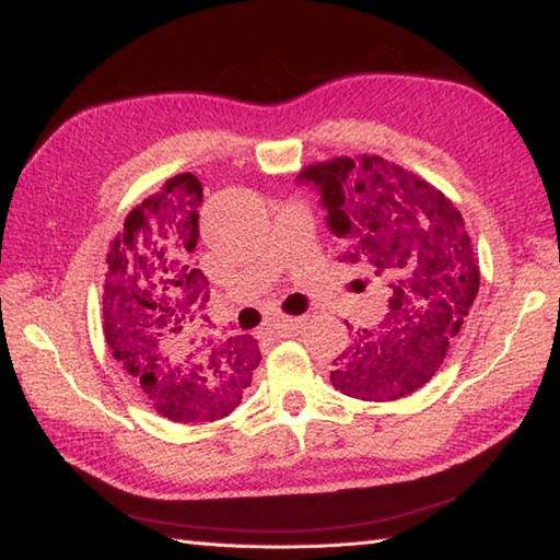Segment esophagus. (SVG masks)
Instances as JSON below:
<instances>
[{
	"instance_id": "obj_1",
	"label": "esophagus",
	"mask_w": 560,
	"mask_h": 560,
	"mask_svg": "<svg viewBox=\"0 0 560 560\" xmlns=\"http://www.w3.org/2000/svg\"><path fill=\"white\" fill-rule=\"evenodd\" d=\"M303 317H273L267 323V331L273 337H293L303 329Z\"/></svg>"
}]
</instances>
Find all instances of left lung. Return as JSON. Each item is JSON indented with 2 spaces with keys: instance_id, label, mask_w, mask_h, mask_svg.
Wrapping results in <instances>:
<instances>
[{
  "instance_id": "left-lung-1",
  "label": "left lung",
  "mask_w": 560,
  "mask_h": 560,
  "mask_svg": "<svg viewBox=\"0 0 560 560\" xmlns=\"http://www.w3.org/2000/svg\"><path fill=\"white\" fill-rule=\"evenodd\" d=\"M313 185L341 261L383 283L389 307L335 359L331 385L363 401L423 387L457 341L479 293V261L457 207L421 175L380 156H341L299 175Z\"/></svg>"
}]
</instances>
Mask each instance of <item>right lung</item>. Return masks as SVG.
Segmentation results:
<instances>
[{"instance_id":"right-lung-1","label":"right lung","mask_w":560,"mask_h":560,"mask_svg":"<svg viewBox=\"0 0 560 560\" xmlns=\"http://www.w3.org/2000/svg\"><path fill=\"white\" fill-rule=\"evenodd\" d=\"M199 205L201 183L180 173L129 211L103 287V331L115 361L175 423L229 416L261 361L253 337L207 339L199 331L209 301V281L195 269Z\"/></svg>"}]
</instances>
